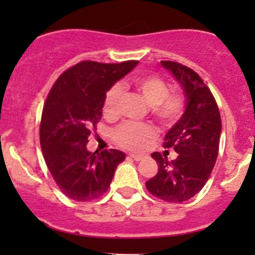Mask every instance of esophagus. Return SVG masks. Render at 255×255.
Masks as SVG:
<instances>
[{
  "instance_id": "obj_1",
  "label": "esophagus",
  "mask_w": 255,
  "mask_h": 255,
  "mask_svg": "<svg viewBox=\"0 0 255 255\" xmlns=\"http://www.w3.org/2000/svg\"><path fill=\"white\" fill-rule=\"evenodd\" d=\"M129 156H130V158L134 159L135 161H140L144 158V156L140 155V154H129Z\"/></svg>"
}]
</instances>
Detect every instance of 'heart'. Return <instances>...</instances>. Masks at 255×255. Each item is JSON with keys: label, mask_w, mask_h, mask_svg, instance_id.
Returning a JSON list of instances; mask_svg holds the SVG:
<instances>
[{"label": "heart", "mask_w": 255, "mask_h": 255, "mask_svg": "<svg viewBox=\"0 0 255 255\" xmlns=\"http://www.w3.org/2000/svg\"><path fill=\"white\" fill-rule=\"evenodd\" d=\"M134 85L149 105L153 106L155 117L163 125L169 126L180 117L184 107L181 97L169 94L166 82L155 75H145L134 80ZM122 96V87L115 85L107 91L104 101V112L109 116L117 113ZM155 135V130L148 125H138L133 122H125L113 132V139L122 148L138 150L142 149L148 139Z\"/></svg>", "instance_id": "obj_1"}]
</instances>
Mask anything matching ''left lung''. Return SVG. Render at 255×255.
Segmentation results:
<instances>
[{
  "label": "left lung",
  "instance_id": "8db88e82",
  "mask_svg": "<svg viewBox=\"0 0 255 255\" xmlns=\"http://www.w3.org/2000/svg\"><path fill=\"white\" fill-rule=\"evenodd\" d=\"M161 66L184 91V113L164 139V146L174 148L179 155L169 161L158 151L151 154L158 173L145 186L158 199L179 204L195 196L207 182L217 160L222 123L215 97L194 70L175 61H161Z\"/></svg>",
  "mask_w": 255,
  "mask_h": 255
}]
</instances>
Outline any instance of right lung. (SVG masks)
<instances>
[{"mask_svg": "<svg viewBox=\"0 0 255 255\" xmlns=\"http://www.w3.org/2000/svg\"><path fill=\"white\" fill-rule=\"evenodd\" d=\"M138 65L81 61L61 74L49 92L40 122V146L61 192L91 201L107 191L126 154L117 149L87 150L91 128L101 120L107 91Z\"/></svg>", "mask_w": 255, "mask_h": 255, "instance_id": "right-lung-1", "label": "right lung"}]
</instances>
